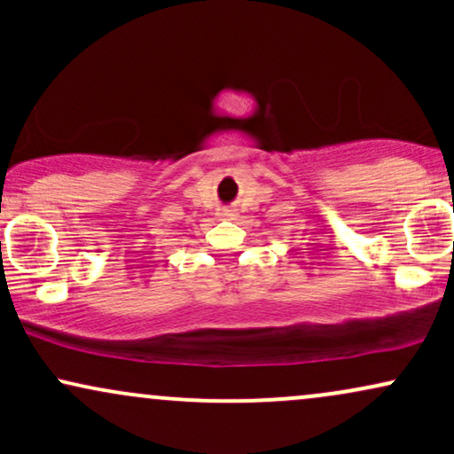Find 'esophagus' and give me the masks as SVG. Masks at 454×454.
I'll return each mask as SVG.
<instances>
[{
  "label": "esophagus",
  "mask_w": 454,
  "mask_h": 454,
  "mask_svg": "<svg viewBox=\"0 0 454 454\" xmlns=\"http://www.w3.org/2000/svg\"><path fill=\"white\" fill-rule=\"evenodd\" d=\"M217 215H220L222 220H237L239 213H237V209H231V207H226V209H220Z\"/></svg>",
  "instance_id": "1"
}]
</instances>
